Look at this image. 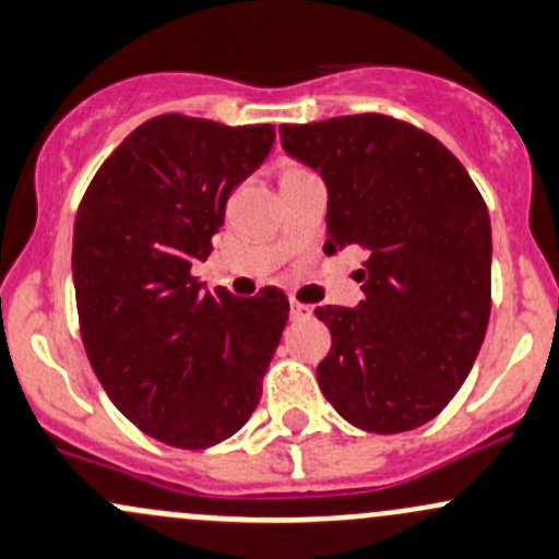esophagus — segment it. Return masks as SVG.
Returning <instances> with one entry per match:
<instances>
[{
    "instance_id": "esophagus-1",
    "label": "esophagus",
    "mask_w": 559,
    "mask_h": 559,
    "mask_svg": "<svg viewBox=\"0 0 559 559\" xmlns=\"http://www.w3.org/2000/svg\"><path fill=\"white\" fill-rule=\"evenodd\" d=\"M289 308H292V319H310V313H313V308H310V305L299 302V299H295V297H292Z\"/></svg>"
}]
</instances>
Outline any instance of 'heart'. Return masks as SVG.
I'll return each mask as SVG.
<instances>
[{"instance_id": "heart-1", "label": "heart", "mask_w": 559, "mask_h": 559, "mask_svg": "<svg viewBox=\"0 0 559 559\" xmlns=\"http://www.w3.org/2000/svg\"><path fill=\"white\" fill-rule=\"evenodd\" d=\"M289 171H302V168H299V166H292V168H286L284 174H289Z\"/></svg>"}]
</instances>
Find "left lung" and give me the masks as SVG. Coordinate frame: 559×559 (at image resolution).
Wrapping results in <instances>:
<instances>
[{"label":"left lung","mask_w":559,"mask_h":559,"mask_svg":"<svg viewBox=\"0 0 559 559\" xmlns=\"http://www.w3.org/2000/svg\"><path fill=\"white\" fill-rule=\"evenodd\" d=\"M281 144L321 171L326 254L364 251L358 308L324 305L332 332L319 385L345 420L399 433L437 418L468 378L490 321V216L455 155L396 117L281 126Z\"/></svg>","instance_id":"8db88e82"}]
</instances>
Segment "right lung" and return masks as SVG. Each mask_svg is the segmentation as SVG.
<instances>
[{"label":"right lung","mask_w":559,"mask_h":559,"mask_svg":"<svg viewBox=\"0 0 559 559\" xmlns=\"http://www.w3.org/2000/svg\"><path fill=\"white\" fill-rule=\"evenodd\" d=\"M273 141L267 122L152 117L80 201L72 273L87 361L111 404L171 448L205 450L251 418L289 319L284 292L211 295L192 275Z\"/></svg>","instance_id":"1"}]
</instances>
